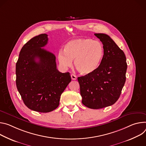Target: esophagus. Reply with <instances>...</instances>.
<instances>
[{
    "label": "esophagus",
    "mask_w": 146,
    "mask_h": 146,
    "mask_svg": "<svg viewBox=\"0 0 146 146\" xmlns=\"http://www.w3.org/2000/svg\"><path fill=\"white\" fill-rule=\"evenodd\" d=\"M71 79L72 80H76V78H77V76L75 75H74V74H71Z\"/></svg>",
    "instance_id": "obj_1"
}]
</instances>
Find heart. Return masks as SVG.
Instances as JSON below:
<instances>
[{
  "label": "heart",
  "mask_w": 146,
  "mask_h": 146,
  "mask_svg": "<svg viewBox=\"0 0 146 146\" xmlns=\"http://www.w3.org/2000/svg\"><path fill=\"white\" fill-rule=\"evenodd\" d=\"M63 51L58 53L61 66L67 68L74 60L75 68L83 75H90L99 67L104 57V47L102 43L89 38H79L69 41Z\"/></svg>",
  "instance_id": "heart-1"
}]
</instances>
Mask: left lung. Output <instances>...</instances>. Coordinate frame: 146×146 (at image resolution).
Returning a JSON list of instances; mask_svg holds the SVG:
<instances>
[{
  "label": "left lung",
  "mask_w": 146,
  "mask_h": 146,
  "mask_svg": "<svg viewBox=\"0 0 146 146\" xmlns=\"http://www.w3.org/2000/svg\"><path fill=\"white\" fill-rule=\"evenodd\" d=\"M104 47V57L94 72L78 78L82 103L92 109L114 104L126 81L127 63L124 52L108 35L94 34Z\"/></svg>",
  "instance_id": "left-lung-1"
}]
</instances>
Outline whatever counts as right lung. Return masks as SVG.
Masks as SVG:
<instances>
[{"label": "right lung", "mask_w": 146, "mask_h": 146, "mask_svg": "<svg viewBox=\"0 0 146 146\" xmlns=\"http://www.w3.org/2000/svg\"><path fill=\"white\" fill-rule=\"evenodd\" d=\"M47 42L46 34L30 39L22 47L15 67L16 86L25 105L40 112L57 108L71 81L69 72L57 69L55 56L42 48Z\"/></svg>", "instance_id": "1"}]
</instances>
